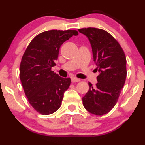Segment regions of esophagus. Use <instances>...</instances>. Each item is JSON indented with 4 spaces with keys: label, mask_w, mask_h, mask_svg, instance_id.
<instances>
[{
    "label": "esophagus",
    "mask_w": 145,
    "mask_h": 145,
    "mask_svg": "<svg viewBox=\"0 0 145 145\" xmlns=\"http://www.w3.org/2000/svg\"><path fill=\"white\" fill-rule=\"evenodd\" d=\"M71 82H80V80L79 78H76V77H71Z\"/></svg>",
    "instance_id": "34e87169"
}]
</instances>
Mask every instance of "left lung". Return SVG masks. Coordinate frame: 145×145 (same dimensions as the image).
<instances>
[{
	"label": "left lung",
	"instance_id": "1",
	"mask_svg": "<svg viewBox=\"0 0 145 145\" xmlns=\"http://www.w3.org/2000/svg\"><path fill=\"white\" fill-rule=\"evenodd\" d=\"M78 31L89 39L96 69L99 72L95 87L89 82V91L82 97L83 106L92 114L103 115L114 108L124 86L127 76L125 54L107 31L91 27Z\"/></svg>",
	"mask_w": 145,
	"mask_h": 145
}]
</instances>
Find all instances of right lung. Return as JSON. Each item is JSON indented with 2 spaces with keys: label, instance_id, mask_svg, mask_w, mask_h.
<instances>
[{
  "label": "right lung",
  "instance_id": "add662e5",
  "mask_svg": "<svg viewBox=\"0 0 145 145\" xmlns=\"http://www.w3.org/2000/svg\"><path fill=\"white\" fill-rule=\"evenodd\" d=\"M76 30L45 31L35 37L23 54L20 78L30 104L37 112L48 115L61 107L64 92L71 83L69 78L60 77L52 71L56 65L61 46Z\"/></svg>",
  "mask_w": 145,
  "mask_h": 145
}]
</instances>
